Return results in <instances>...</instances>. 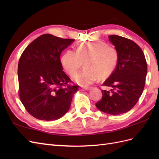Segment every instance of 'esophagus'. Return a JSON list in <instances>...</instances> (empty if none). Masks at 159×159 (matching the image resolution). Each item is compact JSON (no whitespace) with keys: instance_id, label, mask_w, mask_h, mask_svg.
Segmentation results:
<instances>
[{"instance_id":"obj_1","label":"esophagus","mask_w":159,"mask_h":159,"mask_svg":"<svg viewBox=\"0 0 159 159\" xmlns=\"http://www.w3.org/2000/svg\"><path fill=\"white\" fill-rule=\"evenodd\" d=\"M90 88L89 87H81V89L82 90H89Z\"/></svg>"}]
</instances>
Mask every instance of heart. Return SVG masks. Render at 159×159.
Returning a JSON list of instances; mask_svg holds the SVG:
<instances>
[{
  "label": "heart",
  "mask_w": 159,
  "mask_h": 159,
  "mask_svg": "<svg viewBox=\"0 0 159 159\" xmlns=\"http://www.w3.org/2000/svg\"><path fill=\"white\" fill-rule=\"evenodd\" d=\"M84 69L76 75L82 65ZM119 61L116 47L102 41L78 43L75 51L67 50L61 58L63 70L81 86H87L99 79H105L113 73Z\"/></svg>",
  "instance_id": "heart-1"
}]
</instances>
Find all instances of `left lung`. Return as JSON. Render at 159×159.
Returning <instances> with one entry per match:
<instances>
[{"instance_id":"8db88e82","label":"left lung","mask_w":159,"mask_h":159,"mask_svg":"<svg viewBox=\"0 0 159 159\" xmlns=\"http://www.w3.org/2000/svg\"><path fill=\"white\" fill-rule=\"evenodd\" d=\"M109 38L118 50L119 61L102 84L112 89L102 90V99L96 106L104 113L116 116L128 112L137 104L143 93L148 69L143 52L135 42L116 35Z\"/></svg>"}]
</instances>
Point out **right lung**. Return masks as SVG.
<instances>
[{
  "instance_id": "1",
  "label": "right lung",
  "mask_w": 159,
  "mask_h": 159,
  "mask_svg": "<svg viewBox=\"0 0 159 159\" xmlns=\"http://www.w3.org/2000/svg\"><path fill=\"white\" fill-rule=\"evenodd\" d=\"M74 41L43 34L32 42L19 59L20 99L26 110L38 120L51 121L68 111L78 85H69L60 55Z\"/></svg>"
}]
</instances>
